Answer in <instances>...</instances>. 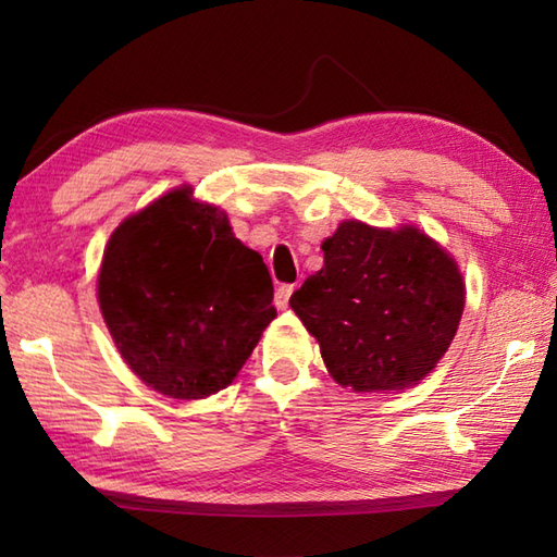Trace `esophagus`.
I'll return each mask as SVG.
<instances>
[{
	"instance_id": "obj_1",
	"label": "esophagus",
	"mask_w": 557,
	"mask_h": 557,
	"mask_svg": "<svg viewBox=\"0 0 557 557\" xmlns=\"http://www.w3.org/2000/svg\"><path fill=\"white\" fill-rule=\"evenodd\" d=\"M292 292H294V285H280V287H277V292H275V304H277V309H287Z\"/></svg>"
}]
</instances>
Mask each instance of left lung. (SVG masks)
Segmentation results:
<instances>
[{"mask_svg":"<svg viewBox=\"0 0 557 557\" xmlns=\"http://www.w3.org/2000/svg\"><path fill=\"white\" fill-rule=\"evenodd\" d=\"M321 248L323 268L289 306L321 345L335 383L383 393L423 381L465 311L455 260L411 224L377 230L345 220Z\"/></svg>","mask_w":557,"mask_h":557,"instance_id":"left-lung-1","label":"left lung"}]
</instances>
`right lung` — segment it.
Returning <instances> with one entry per match:
<instances>
[{
  "instance_id": "obj_1",
  "label": "right lung",
  "mask_w": 557,
  "mask_h": 557,
  "mask_svg": "<svg viewBox=\"0 0 557 557\" xmlns=\"http://www.w3.org/2000/svg\"><path fill=\"white\" fill-rule=\"evenodd\" d=\"M182 186L126 218L104 248L98 301L140 381L174 399L227 387L277 315L260 253L227 212Z\"/></svg>"
}]
</instances>
